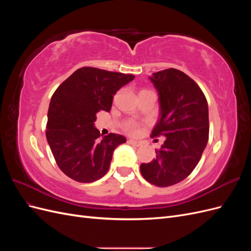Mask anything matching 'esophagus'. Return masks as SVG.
I'll list each match as a JSON object with an SVG mask.
<instances>
[{"mask_svg": "<svg viewBox=\"0 0 251 251\" xmlns=\"http://www.w3.org/2000/svg\"><path fill=\"white\" fill-rule=\"evenodd\" d=\"M128 143L130 144H132V146H134V147H140L141 146V142H139V141H136V140H133V139H130L127 141Z\"/></svg>", "mask_w": 251, "mask_h": 251, "instance_id": "esophagus-1", "label": "esophagus"}]
</instances>
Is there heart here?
Returning a JSON list of instances; mask_svg holds the SVG:
<instances>
[{"mask_svg": "<svg viewBox=\"0 0 251 251\" xmlns=\"http://www.w3.org/2000/svg\"><path fill=\"white\" fill-rule=\"evenodd\" d=\"M123 128L126 133L130 134V135H137L140 132L138 124L135 123V121H132V120L126 121V123L123 125Z\"/></svg>", "mask_w": 251, "mask_h": 251, "instance_id": "b5f03b06", "label": "heart"}]
</instances>
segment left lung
<instances>
[{"mask_svg": "<svg viewBox=\"0 0 251 251\" xmlns=\"http://www.w3.org/2000/svg\"><path fill=\"white\" fill-rule=\"evenodd\" d=\"M159 94L160 119L151 136L163 135L156 158L140 165L143 178L159 187L177 184L198 164L208 141V105L202 90L185 73L170 69L150 77Z\"/></svg>", "mask_w": 251, "mask_h": 251, "instance_id": "obj_1", "label": "left lung"}]
</instances>
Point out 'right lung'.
Wrapping results in <instances>:
<instances>
[{"label":"right lung","instance_id":"add662e5","mask_svg":"<svg viewBox=\"0 0 251 251\" xmlns=\"http://www.w3.org/2000/svg\"><path fill=\"white\" fill-rule=\"evenodd\" d=\"M135 75L83 67L55 90L48 110L46 137L58 168L68 177L90 183L109 171L113 151L126 139L110 133L100 138L96 113L109 112L113 96Z\"/></svg>","mask_w":251,"mask_h":251}]
</instances>
